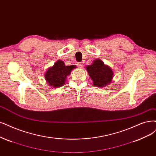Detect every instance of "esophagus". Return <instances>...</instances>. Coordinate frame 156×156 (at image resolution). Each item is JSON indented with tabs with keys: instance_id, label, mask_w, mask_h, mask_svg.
<instances>
[{
	"instance_id": "obj_1",
	"label": "esophagus",
	"mask_w": 156,
	"mask_h": 156,
	"mask_svg": "<svg viewBox=\"0 0 156 156\" xmlns=\"http://www.w3.org/2000/svg\"><path fill=\"white\" fill-rule=\"evenodd\" d=\"M77 65H78V66L80 68H82V67H83V64L82 63H81V62L78 63Z\"/></svg>"
}]
</instances>
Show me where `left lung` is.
<instances>
[{"label": "left lung", "mask_w": 156, "mask_h": 156, "mask_svg": "<svg viewBox=\"0 0 156 156\" xmlns=\"http://www.w3.org/2000/svg\"><path fill=\"white\" fill-rule=\"evenodd\" d=\"M93 85L98 87H104L112 82L114 73L112 69L104 64L100 59L94 60L90 66L86 67Z\"/></svg>", "instance_id": "1"}]
</instances>
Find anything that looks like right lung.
I'll return each instance as SVG.
<instances>
[{"label":"right lung","mask_w":156,"mask_h":156,"mask_svg":"<svg viewBox=\"0 0 156 156\" xmlns=\"http://www.w3.org/2000/svg\"><path fill=\"white\" fill-rule=\"evenodd\" d=\"M75 66H66L62 60H58L49 67L45 74V79L49 85L58 88L65 84L67 76L71 74Z\"/></svg>","instance_id":"1"}]
</instances>
